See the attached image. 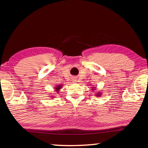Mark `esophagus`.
I'll list each match as a JSON object with an SVG mask.
<instances>
[{
    "mask_svg": "<svg viewBox=\"0 0 148 148\" xmlns=\"http://www.w3.org/2000/svg\"><path fill=\"white\" fill-rule=\"evenodd\" d=\"M73 82H77V79L76 78L73 79Z\"/></svg>",
    "mask_w": 148,
    "mask_h": 148,
    "instance_id": "1",
    "label": "esophagus"
}]
</instances>
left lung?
I'll list each match as a JSON object with an SVG mask.
<instances>
[{
  "label": "left lung",
  "instance_id": "1",
  "mask_svg": "<svg viewBox=\"0 0 148 148\" xmlns=\"http://www.w3.org/2000/svg\"><path fill=\"white\" fill-rule=\"evenodd\" d=\"M91 90H92V91H95V90H96V87H92V88H91ZM95 93H96V97H100L101 96V95H102V92H101V91H97L96 92H95Z\"/></svg>",
  "mask_w": 148,
  "mask_h": 148
}]
</instances>
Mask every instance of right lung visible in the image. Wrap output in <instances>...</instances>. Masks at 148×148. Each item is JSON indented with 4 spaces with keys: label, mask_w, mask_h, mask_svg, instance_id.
<instances>
[{
    "label": "right lung",
    "mask_w": 148,
    "mask_h": 148,
    "mask_svg": "<svg viewBox=\"0 0 148 148\" xmlns=\"http://www.w3.org/2000/svg\"><path fill=\"white\" fill-rule=\"evenodd\" d=\"M62 87V85H58V86H56V87H55L54 91H55V92H56V94L59 93L60 89H61ZM50 97H51V98H54L55 96H53V95H51Z\"/></svg>",
    "instance_id": "right-lung-1"
}]
</instances>
